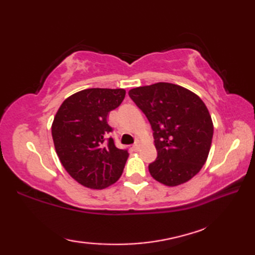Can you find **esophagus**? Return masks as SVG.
Here are the masks:
<instances>
[{"label": "esophagus", "mask_w": 255, "mask_h": 255, "mask_svg": "<svg viewBox=\"0 0 255 255\" xmlns=\"http://www.w3.org/2000/svg\"><path fill=\"white\" fill-rule=\"evenodd\" d=\"M140 147H141V141H140V140H137L136 143H134V144L132 145V149H133L134 151H138V150L140 149Z\"/></svg>", "instance_id": "34e87169"}]
</instances>
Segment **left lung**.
Wrapping results in <instances>:
<instances>
[{
  "instance_id": "obj_1",
  "label": "left lung",
  "mask_w": 255,
  "mask_h": 255,
  "mask_svg": "<svg viewBox=\"0 0 255 255\" xmlns=\"http://www.w3.org/2000/svg\"><path fill=\"white\" fill-rule=\"evenodd\" d=\"M152 127L158 158L149 164L155 181L178 186L191 180L208 158L214 124L198 95L183 86L159 82L129 91Z\"/></svg>"
}]
</instances>
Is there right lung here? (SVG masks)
I'll return each instance as SVG.
<instances>
[{
	"instance_id": "right-lung-1",
	"label": "right lung",
	"mask_w": 255,
	"mask_h": 255,
	"mask_svg": "<svg viewBox=\"0 0 255 255\" xmlns=\"http://www.w3.org/2000/svg\"><path fill=\"white\" fill-rule=\"evenodd\" d=\"M124 89H86L63 101L53 118L51 133L61 164L88 188L103 189L116 183L128 159L118 149L107 123L111 111L122 104Z\"/></svg>"
}]
</instances>
